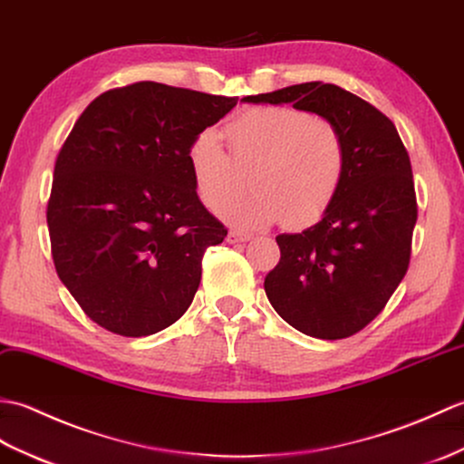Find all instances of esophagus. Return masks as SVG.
<instances>
[{"label": "esophagus", "instance_id": "esophagus-1", "mask_svg": "<svg viewBox=\"0 0 464 464\" xmlns=\"http://www.w3.org/2000/svg\"><path fill=\"white\" fill-rule=\"evenodd\" d=\"M252 238V234L248 232H240V230H232L228 236H226V240L230 244H240V242H248Z\"/></svg>", "mask_w": 464, "mask_h": 464}]
</instances>
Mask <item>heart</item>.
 Here are the masks:
<instances>
[{"mask_svg": "<svg viewBox=\"0 0 464 464\" xmlns=\"http://www.w3.org/2000/svg\"><path fill=\"white\" fill-rule=\"evenodd\" d=\"M230 154L212 130L192 139L188 172L200 202L216 210L246 188L252 197L228 204L224 218L242 228L285 220L290 228L315 224L337 198L347 150L334 122L294 107H254L224 127Z\"/></svg>", "mask_w": 464, "mask_h": 464, "instance_id": "heart-1", "label": "heart"}]
</instances>
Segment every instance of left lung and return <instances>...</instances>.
Masks as SVG:
<instances>
[{
	"label": "left lung",
	"mask_w": 464,
	"mask_h": 464,
	"mask_svg": "<svg viewBox=\"0 0 464 464\" xmlns=\"http://www.w3.org/2000/svg\"><path fill=\"white\" fill-rule=\"evenodd\" d=\"M248 102L310 111L334 122L347 150L335 202L312 228L280 234V262L266 276L274 310L297 332L343 339L373 322L403 280L417 222L409 152L389 117L337 85H292Z\"/></svg>",
	"instance_id": "8db88e82"
}]
</instances>
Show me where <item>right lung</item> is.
Masks as SVG:
<instances>
[{"instance_id": "add662e5", "label": "right lung", "mask_w": 464, "mask_h": 464, "mask_svg": "<svg viewBox=\"0 0 464 464\" xmlns=\"http://www.w3.org/2000/svg\"><path fill=\"white\" fill-rule=\"evenodd\" d=\"M236 101L139 81L91 101L61 147L47 202L51 256L107 332L152 335L192 304L202 256L228 230L194 190L187 149Z\"/></svg>"}]
</instances>
